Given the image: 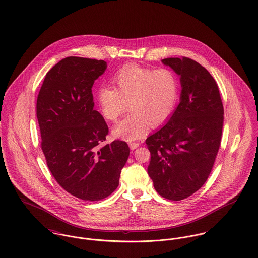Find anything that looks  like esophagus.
<instances>
[{
	"label": "esophagus",
	"mask_w": 258,
	"mask_h": 258,
	"mask_svg": "<svg viewBox=\"0 0 258 258\" xmlns=\"http://www.w3.org/2000/svg\"><path fill=\"white\" fill-rule=\"evenodd\" d=\"M140 146V143H130V147L131 149H136L137 147Z\"/></svg>",
	"instance_id": "34e87169"
}]
</instances>
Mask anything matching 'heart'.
Listing matches in <instances>:
<instances>
[{"instance_id":"1","label":"heart","mask_w":258,"mask_h":258,"mask_svg":"<svg viewBox=\"0 0 258 258\" xmlns=\"http://www.w3.org/2000/svg\"><path fill=\"white\" fill-rule=\"evenodd\" d=\"M111 83L113 88L97 90L96 100L101 114L110 121L122 115L127 105L131 113L115 124L113 135L128 142L142 138L149 126L168 121L180 97L178 78L167 68L124 65L112 76Z\"/></svg>"}]
</instances>
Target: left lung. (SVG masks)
Instances as JSON below:
<instances>
[{
  "mask_svg": "<svg viewBox=\"0 0 258 258\" xmlns=\"http://www.w3.org/2000/svg\"><path fill=\"white\" fill-rule=\"evenodd\" d=\"M162 62L180 75L182 92L168 122L145 141L151 155L147 172L160 196L181 201L197 192L212 171L224 107L215 79L198 62L188 57Z\"/></svg>",
  "mask_w": 258,
  "mask_h": 258,
  "instance_id": "left-lung-1",
  "label": "left lung"
}]
</instances>
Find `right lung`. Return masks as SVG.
Masks as SVG:
<instances>
[{
  "label": "right lung",
  "mask_w": 258,
  "mask_h": 258,
  "mask_svg": "<svg viewBox=\"0 0 258 258\" xmlns=\"http://www.w3.org/2000/svg\"><path fill=\"white\" fill-rule=\"evenodd\" d=\"M107 62L69 56L46 74L36 101L41 149L58 184L84 201H99L118 186L130 147L103 144L109 127L94 110L92 87Z\"/></svg>",
  "instance_id": "add662e5"
}]
</instances>
